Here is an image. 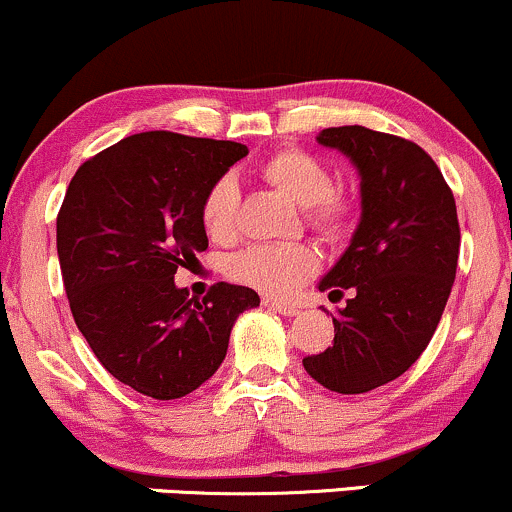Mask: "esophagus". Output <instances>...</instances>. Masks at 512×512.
<instances>
[{
	"instance_id": "obj_1",
	"label": "esophagus",
	"mask_w": 512,
	"mask_h": 512,
	"mask_svg": "<svg viewBox=\"0 0 512 512\" xmlns=\"http://www.w3.org/2000/svg\"><path fill=\"white\" fill-rule=\"evenodd\" d=\"M262 305L264 308H269V310H274V313H279V315H284V317H293V315H298L301 313V310H298V305H293V303H284V301H276V298H262Z\"/></svg>"
}]
</instances>
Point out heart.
<instances>
[{
	"mask_svg": "<svg viewBox=\"0 0 512 512\" xmlns=\"http://www.w3.org/2000/svg\"><path fill=\"white\" fill-rule=\"evenodd\" d=\"M260 175L301 207L305 228L322 240L339 243L354 233L361 204L356 195L334 185L332 168L301 146H281L262 161ZM204 231L214 240H231L238 231V185L223 175L204 192L199 204ZM320 269V255L308 243H257L233 252L226 274L240 286L286 298Z\"/></svg>",
	"mask_w": 512,
	"mask_h": 512,
	"instance_id": "obj_1",
	"label": "heart"
}]
</instances>
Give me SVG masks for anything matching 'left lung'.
Instances as JSON below:
<instances>
[{
  "instance_id": "1",
  "label": "left lung",
  "mask_w": 512,
  "mask_h": 512,
  "mask_svg": "<svg viewBox=\"0 0 512 512\" xmlns=\"http://www.w3.org/2000/svg\"><path fill=\"white\" fill-rule=\"evenodd\" d=\"M361 173V223L320 291L354 298L332 317V346L303 358L310 378L361 395L399 378L436 332L460 255V221L443 173L419 144L358 125L322 129Z\"/></svg>"
}]
</instances>
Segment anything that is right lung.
<instances>
[{"label":"right lung","mask_w":512,"mask_h":512,"mask_svg":"<svg viewBox=\"0 0 512 512\" xmlns=\"http://www.w3.org/2000/svg\"><path fill=\"white\" fill-rule=\"evenodd\" d=\"M248 146L187 134L125 137L79 166L57 214V255L74 322L110 375L154 399L207 383L226 358L248 286L202 301L173 281L209 240L199 204Z\"/></svg>","instance_id":"1"}]
</instances>
